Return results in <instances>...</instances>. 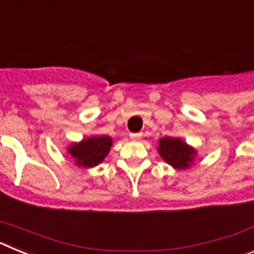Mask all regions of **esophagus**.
<instances>
[{
	"mask_svg": "<svg viewBox=\"0 0 254 254\" xmlns=\"http://www.w3.org/2000/svg\"><path fill=\"white\" fill-rule=\"evenodd\" d=\"M141 136H142V133H131L129 134V137H131L132 140H138V138H141Z\"/></svg>",
	"mask_w": 254,
	"mask_h": 254,
	"instance_id": "1",
	"label": "esophagus"
}]
</instances>
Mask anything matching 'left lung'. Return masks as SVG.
<instances>
[{
    "mask_svg": "<svg viewBox=\"0 0 254 254\" xmlns=\"http://www.w3.org/2000/svg\"><path fill=\"white\" fill-rule=\"evenodd\" d=\"M156 149L165 163L178 170L192 167L197 156V150L179 137H161Z\"/></svg>",
    "mask_w": 254,
    "mask_h": 254,
    "instance_id": "8db88e82",
    "label": "left lung"
}]
</instances>
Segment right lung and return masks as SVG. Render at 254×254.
<instances>
[{
  "label": "right lung",
  "mask_w": 254,
  "mask_h": 254,
  "mask_svg": "<svg viewBox=\"0 0 254 254\" xmlns=\"http://www.w3.org/2000/svg\"><path fill=\"white\" fill-rule=\"evenodd\" d=\"M113 140L109 136H91L82 138L78 142L69 143L67 146V152L75 160V164L80 168H94L99 165L107 158Z\"/></svg>",
  "instance_id": "add662e5"
}]
</instances>
